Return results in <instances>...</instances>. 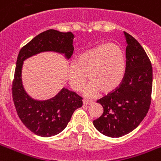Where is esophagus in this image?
Wrapping results in <instances>:
<instances>
[{"mask_svg":"<svg viewBox=\"0 0 161 161\" xmlns=\"http://www.w3.org/2000/svg\"><path fill=\"white\" fill-rule=\"evenodd\" d=\"M83 104H87V105H89V104H92L93 103V101L91 100H88V99H83Z\"/></svg>","mask_w":161,"mask_h":161,"instance_id":"34e87169","label":"esophagus"}]
</instances>
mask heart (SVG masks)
I'll list each match as a JSON object with an SVG mask.
<instances>
[{
    "mask_svg": "<svg viewBox=\"0 0 161 161\" xmlns=\"http://www.w3.org/2000/svg\"><path fill=\"white\" fill-rule=\"evenodd\" d=\"M125 68V53L119 45L100 44L83 52L75 63L69 66L68 81L73 89L79 91L88 78L90 83L83 89L84 95L88 97L95 95L99 90L109 93L121 83Z\"/></svg>",
    "mask_w": 161,
    "mask_h": 161,
    "instance_id": "1",
    "label": "heart"
}]
</instances>
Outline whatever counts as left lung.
Listing matches in <instances>:
<instances>
[{
  "label": "left lung",
  "instance_id": "obj_1",
  "mask_svg": "<svg viewBox=\"0 0 161 161\" xmlns=\"http://www.w3.org/2000/svg\"><path fill=\"white\" fill-rule=\"evenodd\" d=\"M126 68L119 87L97 101L103 114L93 125L103 135L119 138L138 127L146 116L152 93V66L147 54L135 37L125 31Z\"/></svg>",
  "mask_w": 161,
  "mask_h": 161
}]
</instances>
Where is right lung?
Instances as JSON below:
<instances>
[{"mask_svg": "<svg viewBox=\"0 0 161 161\" xmlns=\"http://www.w3.org/2000/svg\"><path fill=\"white\" fill-rule=\"evenodd\" d=\"M73 34L50 29L38 34L19 52L12 83V98L20 119L28 130L42 137H51L62 132L73 112L83 105V98L75 92L63 88L53 98L36 100L26 93L21 82L23 61L42 52L73 55Z\"/></svg>", "mask_w": 161, "mask_h": 161, "instance_id": "right-lung-1", "label": "right lung"}]
</instances>
